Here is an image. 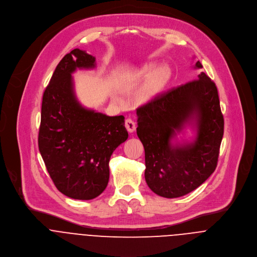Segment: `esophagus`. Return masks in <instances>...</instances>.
Returning a JSON list of instances; mask_svg holds the SVG:
<instances>
[{
    "mask_svg": "<svg viewBox=\"0 0 257 257\" xmlns=\"http://www.w3.org/2000/svg\"><path fill=\"white\" fill-rule=\"evenodd\" d=\"M125 127H126V129L128 130V132L132 133V132H134L135 129H136V124H135V122H134L132 119L128 118V119L125 120Z\"/></svg>",
    "mask_w": 257,
    "mask_h": 257,
    "instance_id": "esophagus-1",
    "label": "esophagus"
}]
</instances>
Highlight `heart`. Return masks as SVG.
<instances>
[{"mask_svg": "<svg viewBox=\"0 0 257 257\" xmlns=\"http://www.w3.org/2000/svg\"><path fill=\"white\" fill-rule=\"evenodd\" d=\"M149 74H152V75H151L148 85L146 87V91L151 94L156 93L165 84V82L168 78V72L165 68H160V69H157L156 71H154V67L150 66V65L143 67L139 72L140 76H147Z\"/></svg>", "mask_w": 257, "mask_h": 257, "instance_id": "1", "label": "heart"}]
</instances>
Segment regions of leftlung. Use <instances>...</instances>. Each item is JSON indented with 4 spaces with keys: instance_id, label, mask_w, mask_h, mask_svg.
<instances>
[{
    "instance_id": "8db88e82",
    "label": "left lung",
    "mask_w": 257,
    "mask_h": 257,
    "mask_svg": "<svg viewBox=\"0 0 257 257\" xmlns=\"http://www.w3.org/2000/svg\"><path fill=\"white\" fill-rule=\"evenodd\" d=\"M195 68H202L199 61ZM137 117V135L145 150V180L154 193L165 198L186 195L214 172L224 119L216 85L204 72L138 107ZM186 123L196 126V139L173 146L172 140Z\"/></svg>"
}]
</instances>
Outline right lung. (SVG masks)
I'll list each match as a JSON object with an SVG mask.
<instances>
[{"mask_svg": "<svg viewBox=\"0 0 257 257\" xmlns=\"http://www.w3.org/2000/svg\"><path fill=\"white\" fill-rule=\"evenodd\" d=\"M95 66V57L74 49L56 67L42 101L40 153L57 189L79 200L105 190L110 157L128 138L124 116L86 109L77 100L72 74Z\"/></svg>", "mask_w": 257, "mask_h": 257, "instance_id": "obj_1", "label": "right lung"}]
</instances>
